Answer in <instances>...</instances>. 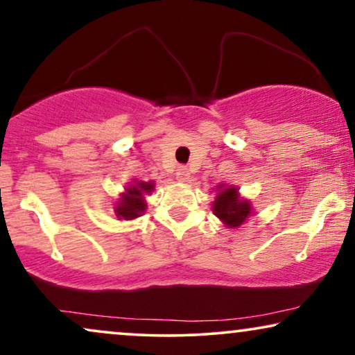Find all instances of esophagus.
<instances>
[{"label": "esophagus", "instance_id": "esophagus-1", "mask_svg": "<svg viewBox=\"0 0 355 355\" xmlns=\"http://www.w3.org/2000/svg\"><path fill=\"white\" fill-rule=\"evenodd\" d=\"M175 177H177L178 182L187 183L188 180H190V168H187V167H178V168H177V173H175Z\"/></svg>", "mask_w": 355, "mask_h": 355}]
</instances>
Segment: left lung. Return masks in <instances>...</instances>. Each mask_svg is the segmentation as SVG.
<instances>
[{"instance_id": "left-lung-1", "label": "left lung", "mask_w": 355, "mask_h": 355, "mask_svg": "<svg viewBox=\"0 0 355 355\" xmlns=\"http://www.w3.org/2000/svg\"><path fill=\"white\" fill-rule=\"evenodd\" d=\"M214 191H216V198H214L211 209H213L214 216L219 218V221L226 227L236 230L254 214L252 203L242 198L237 187L221 183L214 188Z\"/></svg>"}]
</instances>
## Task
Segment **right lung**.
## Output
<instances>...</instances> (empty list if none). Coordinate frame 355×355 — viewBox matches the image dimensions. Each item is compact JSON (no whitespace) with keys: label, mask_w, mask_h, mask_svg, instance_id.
I'll return each mask as SVG.
<instances>
[{"label":"right lung","mask_w":355,"mask_h":355,"mask_svg":"<svg viewBox=\"0 0 355 355\" xmlns=\"http://www.w3.org/2000/svg\"><path fill=\"white\" fill-rule=\"evenodd\" d=\"M155 188V182H131L119 193V198L114 201V214L119 221H132L146 213V196L150 195Z\"/></svg>","instance_id":"obj_1"}]
</instances>
